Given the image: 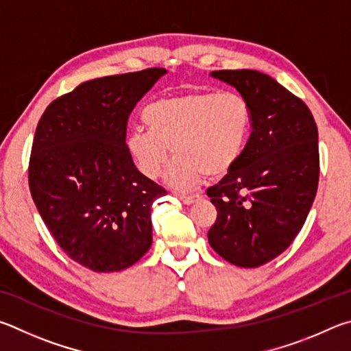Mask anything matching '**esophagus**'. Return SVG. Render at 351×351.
<instances>
[{
  "instance_id": "1",
  "label": "esophagus",
  "mask_w": 351,
  "mask_h": 351,
  "mask_svg": "<svg viewBox=\"0 0 351 351\" xmlns=\"http://www.w3.org/2000/svg\"><path fill=\"white\" fill-rule=\"evenodd\" d=\"M179 199H180L185 205H193L194 202L197 200V199H200V197H199V195H183V194H180Z\"/></svg>"
}]
</instances>
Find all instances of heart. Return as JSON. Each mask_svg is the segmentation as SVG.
<instances>
[{
	"instance_id": "heart-1",
	"label": "heart",
	"mask_w": 351,
	"mask_h": 351,
	"mask_svg": "<svg viewBox=\"0 0 351 351\" xmlns=\"http://www.w3.org/2000/svg\"><path fill=\"white\" fill-rule=\"evenodd\" d=\"M143 120L149 131L134 129L126 138L137 168L157 179L171 149L176 162L169 185L189 191L205 176L219 179L237 165L253 129V110L237 92H191L147 104Z\"/></svg>"
}]
</instances>
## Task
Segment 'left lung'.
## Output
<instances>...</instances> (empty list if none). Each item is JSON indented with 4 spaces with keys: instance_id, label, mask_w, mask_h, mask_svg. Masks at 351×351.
<instances>
[{
    "instance_id": "1",
    "label": "left lung",
    "mask_w": 351,
    "mask_h": 351,
    "mask_svg": "<svg viewBox=\"0 0 351 351\" xmlns=\"http://www.w3.org/2000/svg\"><path fill=\"white\" fill-rule=\"evenodd\" d=\"M247 98L253 131L241 160L206 189L217 210L208 242L232 265L256 268L290 247L319 183L317 126L299 97L267 73L214 71Z\"/></svg>"
}]
</instances>
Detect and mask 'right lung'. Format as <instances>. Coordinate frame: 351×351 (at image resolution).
<instances>
[{
  "label": "right lung",
  "instance_id": "obj_1",
  "mask_svg": "<svg viewBox=\"0 0 351 351\" xmlns=\"http://www.w3.org/2000/svg\"><path fill=\"white\" fill-rule=\"evenodd\" d=\"M163 67L90 80L43 112L29 188L60 248L98 273L120 271L152 243L151 206L166 189L135 168L126 146L131 110Z\"/></svg>",
  "mask_w": 351,
  "mask_h": 351
}]
</instances>
